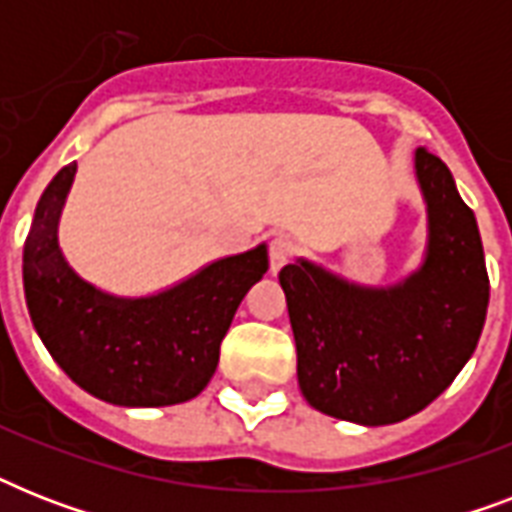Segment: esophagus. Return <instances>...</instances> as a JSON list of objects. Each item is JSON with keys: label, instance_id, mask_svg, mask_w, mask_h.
Returning <instances> with one entry per match:
<instances>
[{"label": "esophagus", "instance_id": "esophagus-1", "mask_svg": "<svg viewBox=\"0 0 512 512\" xmlns=\"http://www.w3.org/2000/svg\"><path fill=\"white\" fill-rule=\"evenodd\" d=\"M292 252H295L292 241H289L287 236H276V239L271 241V271L279 273L281 268L292 260Z\"/></svg>", "mask_w": 512, "mask_h": 512}]
</instances>
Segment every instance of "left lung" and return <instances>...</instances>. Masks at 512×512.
Wrapping results in <instances>:
<instances>
[{
	"label": "left lung",
	"mask_w": 512,
	"mask_h": 512,
	"mask_svg": "<svg viewBox=\"0 0 512 512\" xmlns=\"http://www.w3.org/2000/svg\"><path fill=\"white\" fill-rule=\"evenodd\" d=\"M425 201L420 263L390 284H361L308 257L281 268L305 401L366 428L436 401L478 345L489 305L476 215L438 156L414 151Z\"/></svg>",
	"instance_id": "1"
}]
</instances>
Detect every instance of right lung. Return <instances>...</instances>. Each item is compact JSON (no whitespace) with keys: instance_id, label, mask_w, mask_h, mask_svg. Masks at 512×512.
Here are the masks:
<instances>
[{"instance_id":"right-lung-1","label":"right lung","mask_w":512,"mask_h":512,"mask_svg":"<svg viewBox=\"0 0 512 512\" xmlns=\"http://www.w3.org/2000/svg\"><path fill=\"white\" fill-rule=\"evenodd\" d=\"M76 164L52 177L23 247V289L36 335L90 396L116 406H172L207 388L220 342L252 284L268 271L265 244L217 257L151 295H114L71 268L58 225Z\"/></svg>"}]
</instances>
